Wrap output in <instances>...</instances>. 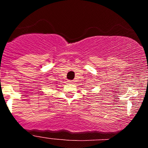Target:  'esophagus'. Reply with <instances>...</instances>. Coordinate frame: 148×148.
Returning a JSON list of instances; mask_svg holds the SVG:
<instances>
[{
    "instance_id": "esophagus-1",
    "label": "esophagus",
    "mask_w": 148,
    "mask_h": 148,
    "mask_svg": "<svg viewBox=\"0 0 148 148\" xmlns=\"http://www.w3.org/2000/svg\"><path fill=\"white\" fill-rule=\"evenodd\" d=\"M69 83H73V82H72V81H69Z\"/></svg>"
}]
</instances>
